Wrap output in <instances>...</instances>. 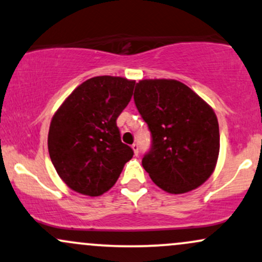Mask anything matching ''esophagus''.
<instances>
[{
	"instance_id": "34e87169",
	"label": "esophagus",
	"mask_w": 262,
	"mask_h": 262,
	"mask_svg": "<svg viewBox=\"0 0 262 262\" xmlns=\"http://www.w3.org/2000/svg\"><path fill=\"white\" fill-rule=\"evenodd\" d=\"M132 149L134 150L135 155L139 154V145H138V144H133V145H132Z\"/></svg>"
}]
</instances>
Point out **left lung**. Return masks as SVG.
<instances>
[{"instance_id": "left-lung-1", "label": "left lung", "mask_w": 262, "mask_h": 262, "mask_svg": "<svg viewBox=\"0 0 262 262\" xmlns=\"http://www.w3.org/2000/svg\"><path fill=\"white\" fill-rule=\"evenodd\" d=\"M134 102L151 133V148L141 164L150 179L169 193L200 187L214 171L219 125L214 111L176 80H141Z\"/></svg>"}]
</instances>
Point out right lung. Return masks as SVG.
<instances>
[{"label": "right lung", "mask_w": 262, "mask_h": 262, "mask_svg": "<svg viewBox=\"0 0 262 262\" xmlns=\"http://www.w3.org/2000/svg\"><path fill=\"white\" fill-rule=\"evenodd\" d=\"M135 81L96 76L81 83L54 114L48 149L58 175L74 191L101 196L121 175L133 149L121 140L117 118Z\"/></svg>", "instance_id": "1"}]
</instances>
